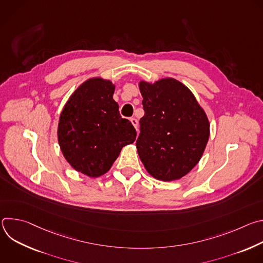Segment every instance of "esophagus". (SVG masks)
I'll return each mask as SVG.
<instances>
[{
  "label": "esophagus",
  "mask_w": 263,
  "mask_h": 263,
  "mask_svg": "<svg viewBox=\"0 0 263 263\" xmlns=\"http://www.w3.org/2000/svg\"><path fill=\"white\" fill-rule=\"evenodd\" d=\"M130 121H131V123H132V125H133V126H134V128H135V129H136V130H137V127H138V121H137V120H136V119H135V118H132V119H131V120H130Z\"/></svg>",
  "instance_id": "esophagus-1"
}]
</instances>
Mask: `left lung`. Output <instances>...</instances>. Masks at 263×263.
<instances>
[{"instance_id":"obj_1","label":"left lung","mask_w":263,"mask_h":263,"mask_svg":"<svg viewBox=\"0 0 263 263\" xmlns=\"http://www.w3.org/2000/svg\"><path fill=\"white\" fill-rule=\"evenodd\" d=\"M144 116L136 147L146 172L160 181L179 180L200 161L210 135L205 110L192 90L174 78L139 81Z\"/></svg>"}]
</instances>
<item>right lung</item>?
I'll return each instance as SVG.
<instances>
[{"mask_svg":"<svg viewBox=\"0 0 263 263\" xmlns=\"http://www.w3.org/2000/svg\"><path fill=\"white\" fill-rule=\"evenodd\" d=\"M116 85L93 77L65 103L58 122V142L69 165L90 178L106 174L122 148L135 141L131 122L122 119L114 100Z\"/></svg>","mask_w":263,"mask_h":263,"instance_id":"add662e5","label":"right lung"}]
</instances>
